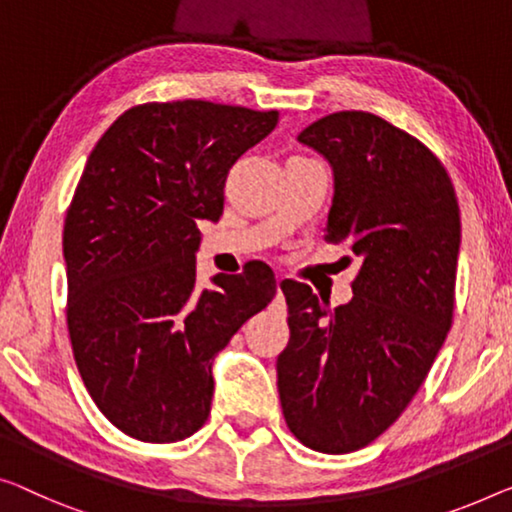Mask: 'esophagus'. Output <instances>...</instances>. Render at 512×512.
<instances>
[{
	"mask_svg": "<svg viewBox=\"0 0 512 512\" xmlns=\"http://www.w3.org/2000/svg\"><path fill=\"white\" fill-rule=\"evenodd\" d=\"M276 282H278V296H280V294H282V285H285L287 278H282V276H280Z\"/></svg>",
	"mask_w": 512,
	"mask_h": 512,
	"instance_id": "obj_1",
	"label": "esophagus"
}]
</instances>
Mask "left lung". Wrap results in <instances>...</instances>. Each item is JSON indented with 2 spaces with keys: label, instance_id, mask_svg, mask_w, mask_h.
<instances>
[{
  "label": "left lung",
  "instance_id": "left-lung-1",
  "mask_svg": "<svg viewBox=\"0 0 512 512\" xmlns=\"http://www.w3.org/2000/svg\"><path fill=\"white\" fill-rule=\"evenodd\" d=\"M299 142L329 160V243L361 259L347 305L324 308L287 280L282 414L312 451L340 455L386 432L430 372L453 324L460 207L439 158L386 119L335 112Z\"/></svg>",
  "mask_w": 512,
  "mask_h": 512
}]
</instances>
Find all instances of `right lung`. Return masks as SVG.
Segmentation results:
<instances>
[{
	"label": "right lung",
	"instance_id": "add662e5",
	"mask_svg": "<svg viewBox=\"0 0 512 512\" xmlns=\"http://www.w3.org/2000/svg\"><path fill=\"white\" fill-rule=\"evenodd\" d=\"M278 112L209 101L126 110L91 151L64 223L68 335L80 377L128 437L172 444L207 421L211 365L276 296L264 262L197 289L200 220Z\"/></svg>",
	"mask_w": 512,
	"mask_h": 512
}]
</instances>
